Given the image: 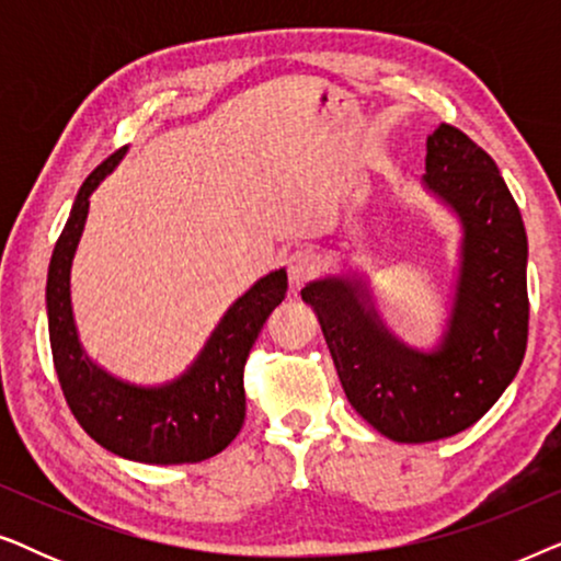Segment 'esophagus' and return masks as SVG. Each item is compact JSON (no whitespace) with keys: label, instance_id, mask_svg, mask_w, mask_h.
Wrapping results in <instances>:
<instances>
[{"label":"esophagus","instance_id":"1","mask_svg":"<svg viewBox=\"0 0 561 561\" xmlns=\"http://www.w3.org/2000/svg\"><path fill=\"white\" fill-rule=\"evenodd\" d=\"M321 267V260L313 250L304 248V250H296L288 255V280L294 283V286H301L304 280H309L313 273H317Z\"/></svg>","mask_w":561,"mask_h":561}]
</instances>
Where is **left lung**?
<instances>
[{"label": "left lung", "mask_w": 561, "mask_h": 561, "mask_svg": "<svg viewBox=\"0 0 561 561\" xmlns=\"http://www.w3.org/2000/svg\"><path fill=\"white\" fill-rule=\"evenodd\" d=\"M421 183L462 227L455 296L434 350L390 332L365 275H327L301 290L352 409L405 444L447 439L485 416L516 378L528 340V240L495 160L439 125L426 137Z\"/></svg>", "instance_id": "obj_1"}]
</instances>
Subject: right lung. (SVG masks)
<instances>
[{"label": "right lung", "instance_id": "right-lung-1", "mask_svg": "<svg viewBox=\"0 0 561 561\" xmlns=\"http://www.w3.org/2000/svg\"><path fill=\"white\" fill-rule=\"evenodd\" d=\"M127 148L83 181L53 250L45 286L48 334L68 409L91 439L145 465H186L219 455L244 424L242 373L260 329L286 298L288 275L273 271L229 306L198 357L163 386L114 378L87 355L71 306V265L89 214V196L119 165Z\"/></svg>", "mask_w": 561, "mask_h": 561}]
</instances>
